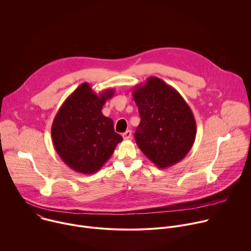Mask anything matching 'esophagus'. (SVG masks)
Masks as SVG:
<instances>
[{
	"mask_svg": "<svg viewBox=\"0 0 251 251\" xmlns=\"http://www.w3.org/2000/svg\"><path fill=\"white\" fill-rule=\"evenodd\" d=\"M122 137H123L124 140H129V139H131V137H132V132H131V130H127L125 133H123Z\"/></svg>",
	"mask_w": 251,
	"mask_h": 251,
	"instance_id": "1",
	"label": "esophagus"
}]
</instances>
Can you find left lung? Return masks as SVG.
<instances>
[{
    "mask_svg": "<svg viewBox=\"0 0 251 251\" xmlns=\"http://www.w3.org/2000/svg\"><path fill=\"white\" fill-rule=\"evenodd\" d=\"M133 98L141 117L134 136L143 154L159 168L182 161L197 134L194 114L182 95L151 76L145 84L134 87Z\"/></svg>",
    "mask_w": 251,
    "mask_h": 251,
    "instance_id": "1",
    "label": "left lung"
}]
</instances>
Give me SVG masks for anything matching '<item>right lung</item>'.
<instances>
[{"instance_id": "add662e5", "label": "right lung", "mask_w": 251, "mask_h": 251, "mask_svg": "<svg viewBox=\"0 0 251 251\" xmlns=\"http://www.w3.org/2000/svg\"><path fill=\"white\" fill-rule=\"evenodd\" d=\"M115 91L95 93L87 82L80 84L57 111L51 137L56 153L74 171L94 174L112 156L123 138L114 131L111 118L102 114V107Z\"/></svg>"}]
</instances>
